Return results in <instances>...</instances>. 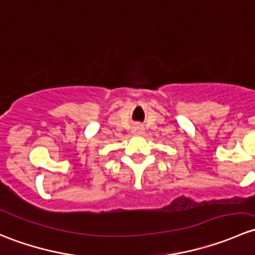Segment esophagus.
I'll list each match as a JSON object with an SVG mask.
<instances>
[{"instance_id":"esophagus-1","label":"esophagus","mask_w":255,"mask_h":255,"mask_svg":"<svg viewBox=\"0 0 255 255\" xmlns=\"http://www.w3.org/2000/svg\"><path fill=\"white\" fill-rule=\"evenodd\" d=\"M135 132L140 133V132H142V128H140V127H135Z\"/></svg>"}]
</instances>
